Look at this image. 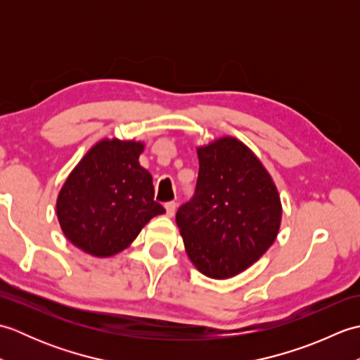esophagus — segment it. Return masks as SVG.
<instances>
[{"label":"esophagus","mask_w":360,"mask_h":360,"mask_svg":"<svg viewBox=\"0 0 360 360\" xmlns=\"http://www.w3.org/2000/svg\"><path fill=\"white\" fill-rule=\"evenodd\" d=\"M176 207H178V204L176 202H167L165 204V210H167V217H173Z\"/></svg>","instance_id":"34e87169"}]
</instances>
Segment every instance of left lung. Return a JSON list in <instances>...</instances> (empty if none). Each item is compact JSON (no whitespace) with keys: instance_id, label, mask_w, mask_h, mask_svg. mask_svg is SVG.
I'll return each instance as SVG.
<instances>
[{"instance_id":"8db88e82","label":"left lung","mask_w":360,"mask_h":360,"mask_svg":"<svg viewBox=\"0 0 360 360\" xmlns=\"http://www.w3.org/2000/svg\"><path fill=\"white\" fill-rule=\"evenodd\" d=\"M196 153V192L179 207L176 224L196 269L226 280L272 246L281 224L280 195L262 160L236 137H218Z\"/></svg>"}]
</instances>
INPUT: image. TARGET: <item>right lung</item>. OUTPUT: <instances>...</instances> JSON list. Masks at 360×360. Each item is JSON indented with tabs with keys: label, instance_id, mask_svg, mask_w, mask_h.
I'll return each instance as SVG.
<instances>
[{
	"label": "right lung",
	"instance_id": "obj_1",
	"mask_svg": "<svg viewBox=\"0 0 360 360\" xmlns=\"http://www.w3.org/2000/svg\"><path fill=\"white\" fill-rule=\"evenodd\" d=\"M141 141L105 137L72 168L57 196L65 236L86 254L106 258L131 244L165 209L155 201L148 170L139 164Z\"/></svg>",
	"mask_w": 360,
	"mask_h": 360
}]
</instances>
